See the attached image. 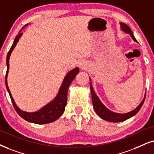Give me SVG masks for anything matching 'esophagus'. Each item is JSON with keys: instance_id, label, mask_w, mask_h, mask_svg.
I'll list each match as a JSON object with an SVG mask.
<instances>
[{"instance_id": "34e87169", "label": "esophagus", "mask_w": 154, "mask_h": 154, "mask_svg": "<svg viewBox=\"0 0 154 154\" xmlns=\"http://www.w3.org/2000/svg\"><path fill=\"white\" fill-rule=\"evenodd\" d=\"M79 67H80V69H85V67H86V65H85V63H82L79 64Z\"/></svg>"}]
</instances>
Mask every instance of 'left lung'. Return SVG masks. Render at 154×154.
Listing matches in <instances>:
<instances>
[{"mask_svg": "<svg viewBox=\"0 0 154 154\" xmlns=\"http://www.w3.org/2000/svg\"><path fill=\"white\" fill-rule=\"evenodd\" d=\"M121 25V29H122V31L125 32L126 33H128L130 35V36L131 37L132 39L135 42H137L136 38H134L133 32L131 30V28L128 26L127 25L124 24L123 23H120ZM90 89H91V99H92V103H93V106H94V109L95 112L100 117H101L103 119L108 121V122H124L128 119L132 117V116L137 114L138 112L140 110V109L141 108L142 105H143V102H144L146 95L143 98V100L141 101V102L140 103L139 106H137L135 109H134L131 112L126 113V114H119V113L113 112L109 109H108L106 106H104V104H102V102H101L99 97H97L96 93L94 92V89H93L92 86H91V84L90 82Z\"/></svg>", "mask_w": 154, "mask_h": 154, "instance_id": "left-lung-1", "label": "left lung"}]
</instances>
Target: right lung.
<instances>
[{
    "label": "right lung",
    "instance_id": "add662e5",
    "mask_svg": "<svg viewBox=\"0 0 154 154\" xmlns=\"http://www.w3.org/2000/svg\"><path fill=\"white\" fill-rule=\"evenodd\" d=\"M28 24L25 25V26H27ZM24 28V27L22 29ZM20 30L17 35L15 37L13 43L11 46V49L9 52H8L7 58H6V65H7V72L6 75H5V86L8 91L10 97H11V102L13 103V106H14L15 111H16L17 114L20 115L23 119L25 120L28 121L29 122H32V123L38 124H44L51 123L52 122H54L58 118L61 116L63 112H65V106L67 104V91L69 88V85L74 79L75 78L76 75L79 72V68L76 67L73 69L72 70L69 71L64 79L63 82L62 84L61 87L59 89L57 96L54 99L52 102L48 103V104L43 106V107L40 109V110L37 111L35 112H26L20 109L17 106L16 104L15 103V101L13 100L12 95H11V91H10L9 87L8 86V82H7V77L8 73L9 70V59L10 56L12 53L13 49L16 46L17 42L19 41V39L22 36L23 32H21Z\"/></svg>",
    "mask_w": 154,
    "mask_h": 154
}]
</instances>
